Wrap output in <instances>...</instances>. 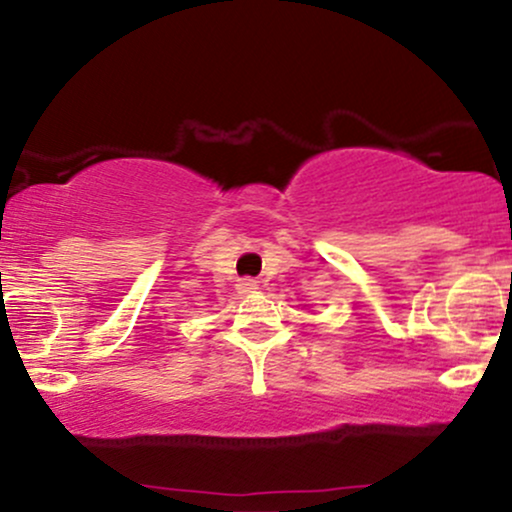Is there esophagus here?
<instances>
[{
	"mask_svg": "<svg viewBox=\"0 0 512 512\" xmlns=\"http://www.w3.org/2000/svg\"><path fill=\"white\" fill-rule=\"evenodd\" d=\"M257 291V281L255 279H240L238 281V293L240 296H248V293Z\"/></svg>",
	"mask_w": 512,
	"mask_h": 512,
	"instance_id": "1",
	"label": "esophagus"
}]
</instances>
